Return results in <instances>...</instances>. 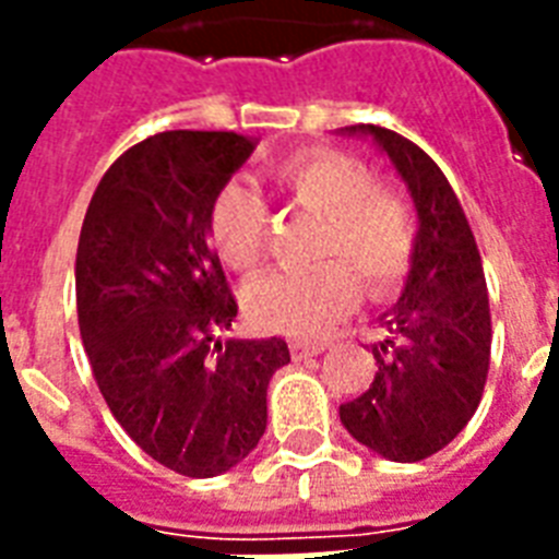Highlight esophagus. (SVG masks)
Returning <instances> with one entry per match:
<instances>
[{
  "mask_svg": "<svg viewBox=\"0 0 559 559\" xmlns=\"http://www.w3.org/2000/svg\"><path fill=\"white\" fill-rule=\"evenodd\" d=\"M324 348H328V342H322V340H293L289 342V354H293V359L319 357Z\"/></svg>",
  "mask_w": 559,
  "mask_h": 559,
  "instance_id": "esophagus-1",
  "label": "esophagus"
}]
</instances>
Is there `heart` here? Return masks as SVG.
Segmentation results:
<instances>
[{
	"mask_svg": "<svg viewBox=\"0 0 559 559\" xmlns=\"http://www.w3.org/2000/svg\"><path fill=\"white\" fill-rule=\"evenodd\" d=\"M275 191L322 219L313 258L322 266L270 275L246 289V313L261 331L313 336L359 301L394 296L417 252V226L403 197L377 186L366 162L333 147H307L270 170ZM270 209L243 186H223L209 205V237L231 270L252 275L270 252Z\"/></svg>",
	"mask_w": 559,
	"mask_h": 559,
	"instance_id": "1",
	"label": "heart"
}]
</instances>
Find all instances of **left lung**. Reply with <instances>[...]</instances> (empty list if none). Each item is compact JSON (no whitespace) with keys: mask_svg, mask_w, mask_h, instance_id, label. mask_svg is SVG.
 <instances>
[{"mask_svg":"<svg viewBox=\"0 0 559 559\" xmlns=\"http://www.w3.org/2000/svg\"><path fill=\"white\" fill-rule=\"evenodd\" d=\"M345 133L371 135L408 186L417 252L403 296L380 316L371 389L342 403L340 417L382 459L424 461L467 426L485 394L493 331L481 254L443 170L415 142L373 124Z\"/></svg>","mask_w":559,"mask_h":559,"instance_id":"obj_1","label":"left lung"}]
</instances>
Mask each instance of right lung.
Wrapping results in <instances>:
<instances>
[{
    "label": "right lung",
    "instance_id": "add662e5",
    "mask_svg": "<svg viewBox=\"0 0 559 559\" xmlns=\"http://www.w3.org/2000/svg\"><path fill=\"white\" fill-rule=\"evenodd\" d=\"M254 142L168 130L121 153L83 217L74 289L83 348L109 412L179 476L226 473L266 429L287 342L217 340L237 316L209 243V205Z\"/></svg>",
    "mask_w": 559,
    "mask_h": 559
}]
</instances>
